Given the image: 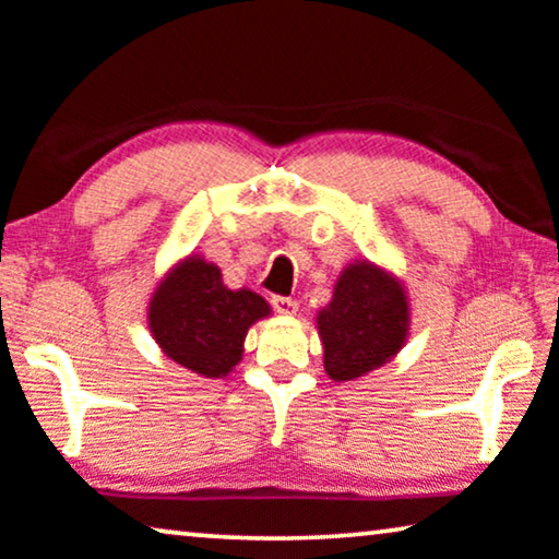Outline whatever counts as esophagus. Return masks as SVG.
Instances as JSON below:
<instances>
[{
	"label": "esophagus",
	"mask_w": 559,
	"mask_h": 559,
	"mask_svg": "<svg viewBox=\"0 0 559 559\" xmlns=\"http://www.w3.org/2000/svg\"><path fill=\"white\" fill-rule=\"evenodd\" d=\"M273 309H276L281 317H294L298 311V301L296 298H286V296H273Z\"/></svg>",
	"instance_id": "obj_1"
}]
</instances>
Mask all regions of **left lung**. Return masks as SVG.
<instances>
[{"label": "left lung", "mask_w": 559, "mask_h": 559, "mask_svg": "<svg viewBox=\"0 0 559 559\" xmlns=\"http://www.w3.org/2000/svg\"><path fill=\"white\" fill-rule=\"evenodd\" d=\"M324 369L334 382L365 377L403 349L411 329L407 294L392 273L369 261L349 263L317 317Z\"/></svg>", "instance_id": "8db88e82"}]
</instances>
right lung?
<instances>
[{"instance_id":"obj_1","label":"right lung","mask_w":559,"mask_h":559,"mask_svg":"<svg viewBox=\"0 0 559 559\" xmlns=\"http://www.w3.org/2000/svg\"><path fill=\"white\" fill-rule=\"evenodd\" d=\"M271 306L248 288L230 290L215 263L185 258L156 286L148 301V329L164 355L210 380L233 372L242 342Z\"/></svg>"}]
</instances>
